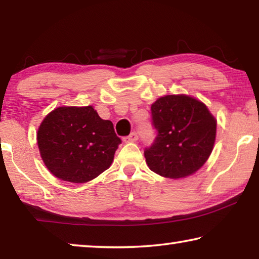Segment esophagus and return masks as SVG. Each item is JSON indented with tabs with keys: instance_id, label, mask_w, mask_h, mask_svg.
<instances>
[{
	"instance_id": "obj_1",
	"label": "esophagus",
	"mask_w": 259,
	"mask_h": 259,
	"mask_svg": "<svg viewBox=\"0 0 259 259\" xmlns=\"http://www.w3.org/2000/svg\"><path fill=\"white\" fill-rule=\"evenodd\" d=\"M138 139V134L137 133H131L129 136H126V137L123 138V142L125 143H134V142H137Z\"/></svg>"
}]
</instances>
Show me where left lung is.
I'll return each instance as SVG.
<instances>
[{
	"label": "left lung",
	"instance_id": "8db88e82",
	"mask_svg": "<svg viewBox=\"0 0 259 259\" xmlns=\"http://www.w3.org/2000/svg\"><path fill=\"white\" fill-rule=\"evenodd\" d=\"M151 112L156 137L144 151L150 169L166 178L198 171L216 138V120L207 106L185 95H169L157 99Z\"/></svg>",
	"mask_w": 259,
	"mask_h": 259
}]
</instances>
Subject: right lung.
Here are the masks:
<instances>
[{
  "label": "right lung",
  "mask_w": 259,
  "mask_h": 259,
  "mask_svg": "<svg viewBox=\"0 0 259 259\" xmlns=\"http://www.w3.org/2000/svg\"><path fill=\"white\" fill-rule=\"evenodd\" d=\"M111 121L93 106L58 107L37 131L42 160L61 181L87 183L109 168L121 144Z\"/></svg>",
  "instance_id": "right-lung-1"
}]
</instances>
